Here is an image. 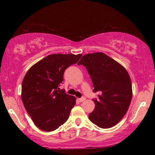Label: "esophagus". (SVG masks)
Listing matches in <instances>:
<instances>
[{
    "label": "esophagus",
    "mask_w": 155,
    "mask_h": 155,
    "mask_svg": "<svg viewBox=\"0 0 155 155\" xmlns=\"http://www.w3.org/2000/svg\"><path fill=\"white\" fill-rule=\"evenodd\" d=\"M85 97H84V96H83L82 98H79L78 99V101H79V102H83V101H85Z\"/></svg>",
    "instance_id": "1"
}]
</instances>
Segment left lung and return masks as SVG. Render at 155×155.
I'll return each instance as SVG.
<instances>
[{
	"label": "left lung",
	"instance_id": "1",
	"mask_svg": "<svg viewBox=\"0 0 155 155\" xmlns=\"http://www.w3.org/2000/svg\"><path fill=\"white\" fill-rule=\"evenodd\" d=\"M78 65L86 68L93 83L95 109L89 115L98 127L107 128L117 124L127 114L132 99V83L127 70L103 52L85 54Z\"/></svg>",
	"mask_w": 155,
	"mask_h": 155
}]
</instances>
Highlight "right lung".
Listing matches in <instances>:
<instances>
[{
  "mask_svg": "<svg viewBox=\"0 0 155 155\" xmlns=\"http://www.w3.org/2000/svg\"><path fill=\"white\" fill-rule=\"evenodd\" d=\"M81 54H52L28 70L22 83V101L34 124L44 131L64 124L76 104V98L59 90L64 73L77 64Z\"/></svg>",
  "mask_w": 155,
  "mask_h": 155,
  "instance_id": "1",
  "label": "right lung"
}]
</instances>
